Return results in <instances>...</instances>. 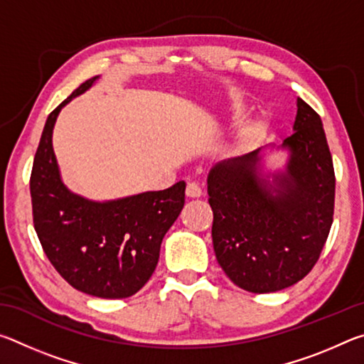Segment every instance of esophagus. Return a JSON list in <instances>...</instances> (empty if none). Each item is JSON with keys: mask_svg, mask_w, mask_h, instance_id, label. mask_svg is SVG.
<instances>
[{"mask_svg": "<svg viewBox=\"0 0 364 364\" xmlns=\"http://www.w3.org/2000/svg\"><path fill=\"white\" fill-rule=\"evenodd\" d=\"M186 196H188V197H200V196H202V189H200L199 184L194 183V181L188 183V186H186Z\"/></svg>", "mask_w": 364, "mask_h": 364, "instance_id": "1", "label": "esophagus"}]
</instances>
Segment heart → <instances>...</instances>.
I'll use <instances>...</instances> for the list:
<instances>
[{
  "label": "heart",
  "mask_w": 364,
  "mask_h": 364,
  "mask_svg": "<svg viewBox=\"0 0 364 364\" xmlns=\"http://www.w3.org/2000/svg\"><path fill=\"white\" fill-rule=\"evenodd\" d=\"M255 138H257V128H249V130H245L241 138V143H239L241 149H249V147H252V144L255 143Z\"/></svg>",
  "instance_id": "b5f03b06"
}]
</instances>
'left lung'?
<instances>
[{
    "mask_svg": "<svg viewBox=\"0 0 364 364\" xmlns=\"http://www.w3.org/2000/svg\"><path fill=\"white\" fill-rule=\"evenodd\" d=\"M287 171L274 184L255 175L252 151L215 167L207 180L215 255L244 291H282L305 278L328 241L334 218L336 175L321 117L297 100Z\"/></svg>",
    "mask_w": 364,
    "mask_h": 364,
    "instance_id": "1",
    "label": "left lung"
}]
</instances>
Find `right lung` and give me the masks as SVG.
Instances as JSON below:
<instances>
[{
    "instance_id": "1",
    "label": "right lung",
    "mask_w": 364,
    "mask_h": 364,
    "mask_svg": "<svg viewBox=\"0 0 364 364\" xmlns=\"http://www.w3.org/2000/svg\"><path fill=\"white\" fill-rule=\"evenodd\" d=\"M96 78L86 80L48 115L30 175L33 226L48 260L73 289L101 299H125L156 269L165 232L183 210L186 184L178 181L168 189L104 204L64 186L51 144L54 122Z\"/></svg>"
}]
</instances>
